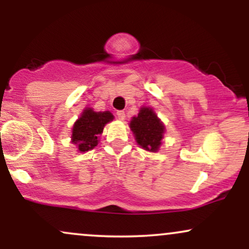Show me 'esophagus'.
<instances>
[{
    "instance_id": "1",
    "label": "esophagus",
    "mask_w": 249,
    "mask_h": 249,
    "mask_svg": "<svg viewBox=\"0 0 249 249\" xmlns=\"http://www.w3.org/2000/svg\"><path fill=\"white\" fill-rule=\"evenodd\" d=\"M116 115H117V117H118V119H121V121H124L125 119V112L124 111H117L116 112Z\"/></svg>"
}]
</instances>
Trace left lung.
Here are the masks:
<instances>
[{
    "label": "left lung",
    "instance_id": "left-lung-1",
    "mask_svg": "<svg viewBox=\"0 0 249 249\" xmlns=\"http://www.w3.org/2000/svg\"><path fill=\"white\" fill-rule=\"evenodd\" d=\"M136 141L144 150L156 152L161 144L165 127L152 108L142 107L130 123Z\"/></svg>",
    "mask_w": 249,
    "mask_h": 249
}]
</instances>
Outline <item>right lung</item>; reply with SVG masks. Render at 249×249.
<instances>
[{
    "label": "right lung",
    "instance_id": "obj_1",
    "mask_svg": "<svg viewBox=\"0 0 249 249\" xmlns=\"http://www.w3.org/2000/svg\"><path fill=\"white\" fill-rule=\"evenodd\" d=\"M112 119V113L108 111L95 112L91 108H85L81 118L73 125L72 142L81 152L92 150L98 144V136L103 132L105 124Z\"/></svg>",
    "mask_w": 249,
    "mask_h": 249
}]
</instances>
